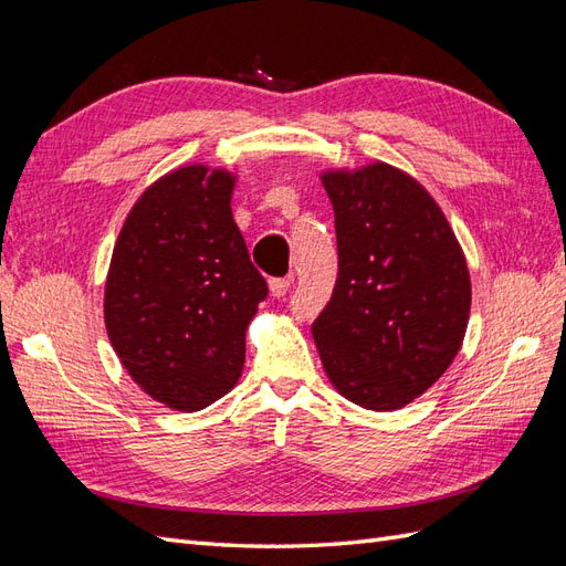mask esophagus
I'll list each match as a JSON object with an SVG mask.
<instances>
[{
  "label": "esophagus",
  "instance_id": "1",
  "mask_svg": "<svg viewBox=\"0 0 566 566\" xmlns=\"http://www.w3.org/2000/svg\"><path fill=\"white\" fill-rule=\"evenodd\" d=\"M290 283H293V279L290 276H283V279H271L269 281V290H271V295L273 297H283L287 290H290Z\"/></svg>",
  "mask_w": 566,
  "mask_h": 566
}]
</instances>
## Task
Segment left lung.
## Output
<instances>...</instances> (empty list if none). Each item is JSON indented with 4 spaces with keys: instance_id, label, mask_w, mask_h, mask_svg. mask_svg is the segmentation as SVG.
Listing matches in <instances>:
<instances>
[{
    "instance_id": "left-lung-1",
    "label": "left lung",
    "mask_w": 566,
    "mask_h": 566,
    "mask_svg": "<svg viewBox=\"0 0 566 566\" xmlns=\"http://www.w3.org/2000/svg\"><path fill=\"white\" fill-rule=\"evenodd\" d=\"M335 210L337 281L312 333L349 401L394 410L451 366L470 316V273L447 217L401 169L323 175Z\"/></svg>"
}]
</instances>
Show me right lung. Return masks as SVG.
<instances>
[{"label": "right lung", "mask_w": 566, "mask_h": 566, "mask_svg": "<svg viewBox=\"0 0 566 566\" xmlns=\"http://www.w3.org/2000/svg\"><path fill=\"white\" fill-rule=\"evenodd\" d=\"M233 177L188 165L136 200L113 250L106 331L153 399L193 413L241 378L269 287L231 214Z\"/></svg>", "instance_id": "right-lung-1"}]
</instances>
